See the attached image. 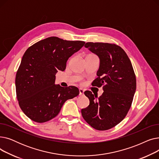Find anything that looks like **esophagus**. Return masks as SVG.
I'll use <instances>...</instances> for the list:
<instances>
[{"instance_id":"34e87169","label":"esophagus","mask_w":159,"mask_h":159,"mask_svg":"<svg viewBox=\"0 0 159 159\" xmlns=\"http://www.w3.org/2000/svg\"><path fill=\"white\" fill-rule=\"evenodd\" d=\"M84 89H82V88L79 89V95L80 96H82L83 95H84Z\"/></svg>"}]
</instances>
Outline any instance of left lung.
<instances>
[{
  "mask_svg": "<svg viewBox=\"0 0 159 159\" xmlns=\"http://www.w3.org/2000/svg\"><path fill=\"white\" fill-rule=\"evenodd\" d=\"M84 46L100 58L98 77L93 86H102L104 92L98 98L91 91H85L89 104L82 109V115L95 129L107 130L119 124L130 109L136 90L135 74L129 57L119 46L87 43Z\"/></svg>",
  "mask_w": 159,
  "mask_h": 159,
  "instance_id": "obj_1",
  "label": "left lung"
}]
</instances>
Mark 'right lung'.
Listing matches in <instances>:
<instances>
[{
    "mask_svg": "<svg viewBox=\"0 0 159 159\" xmlns=\"http://www.w3.org/2000/svg\"><path fill=\"white\" fill-rule=\"evenodd\" d=\"M84 44L51 37L24 53L16 74V93L22 111L31 120L39 123L50 120L67 100L79 95L77 87L55 84V75L58 70H65L68 58Z\"/></svg>",
    "mask_w": 159,
    "mask_h": 159,
    "instance_id": "obj_1",
    "label": "right lung"
}]
</instances>
